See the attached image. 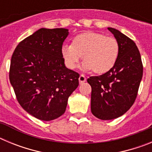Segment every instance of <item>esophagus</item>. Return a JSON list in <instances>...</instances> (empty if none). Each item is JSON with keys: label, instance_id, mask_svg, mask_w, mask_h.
I'll use <instances>...</instances> for the list:
<instances>
[{"label": "esophagus", "instance_id": "34e87169", "mask_svg": "<svg viewBox=\"0 0 152 152\" xmlns=\"http://www.w3.org/2000/svg\"><path fill=\"white\" fill-rule=\"evenodd\" d=\"M78 80H79V83H80V84H83V83H84L86 81L85 76H84V75H80V77H79V78H78Z\"/></svg>", "mask_w": 152, "mask_h": 152}]
</instances>
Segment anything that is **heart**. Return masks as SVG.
I'll use <instances>...</instances> for the list:
<instances>
[{"mask_svg":"<svg viewBox=\"0 0 152 152\" xmlns=\"http://www.w3.org/2000/svg\"><path fill=\"white\" fill-rule=\"evenodd\" d=\"M61 53L69 69H75L83 56V70L104 74L116 64L119 44L116 39L111 36L97 33H85L75 37L72 45H63Z\"/></svg>","mask_w":152,"mask_h":152,"instance_id":"b5f03b06","label":"heart"}]
</instances>
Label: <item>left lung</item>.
<instances>
[{
    "label": "left lung",
    "instance_id": "8db88e82",
    "mask_svg": "<svg viewBox=\"0 0 152 152\" xmlns=\"http://www.w3.org/2000/svg\"><path fill=\"white\" fill-rule=\"evenodd\" d=\"M108 29L119 44L116 64L105 74L88 79L91 86V113L103 120L116 119L129 110L143 75L140 52L135 42L117 29Z\"/></svg>",
    "mask_w": 152,
    "mask_h": 152
}]
</instances>
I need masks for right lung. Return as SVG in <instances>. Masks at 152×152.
<instances>
[{
  "mask_svg": "<svg viewBox=\"0 0 152 152\" xmlns=\"http://www.w3.org/2000/svg\"><path fill=\"white\" fill-rule=\"evenodd\" d=\"M64 28H41L21 41L11 57L9 77L17 101L34 117L51 121L64 113L79 74L67 68L61 53Z\"/></svg>",
  "mask_w": 152,
  "mask_h": 152,
  "instance_id": "1",
  "label": "right lung"
}]
</instances>
